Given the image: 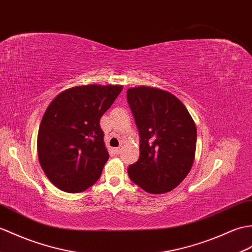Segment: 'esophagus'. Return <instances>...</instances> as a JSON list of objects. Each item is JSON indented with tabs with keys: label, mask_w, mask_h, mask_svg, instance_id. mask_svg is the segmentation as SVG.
Listing matches in <instances>:
<instances>
[{
	"label": "esophagus",
	"mask_w": 252,
	"mask_h": 252,
	"mask_svg": "<svg viewBox=\"0 0 252 252\" xmlns=\"http://www.w3.org/2000/svg\"><path fill=\"white\" fill-rule=\"evenodd\" d=\"M121 150H122V148H121V147H117V148H115V149H114L115 154H117V155H119V154L121 153Z\"/></svg>",
	"instance_id": "34e87169"
}]
</instances>
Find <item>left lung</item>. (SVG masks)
<instances>
[{
  "instance_id": "left-lung-1",
  "label": "left lung",
  "mask_w": 252,
  "mask_h": 252,
  "mask_svg": "<svg viewBox=\"0 0 252 252\" xmlns=\"http://www.w3.org/2000/svg\"><path fill=\"white\" fill-rule=\"evenodd\" d=\"M139 133V158L128 177L146 192L172 191L189 174L195 156L196 126L188 109L167 91L139 86L126 91Z\"/></svg>"
}]
</instances>
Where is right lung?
I'll return each instance as SVG.
<instances>
[{
  "mask_svg": "<svg viewBox=\"0 0 252 252\" xmlns=\"http://www.w3.org/2000/svg\"><path fill=\"white\" fill-rule=\"evenodd\" d=\"M122 91L118 85H87L59 93L47 107L37 134L46 176L68 193L85 191L99 178L108 153L99 119Z\"/></svg>",
  "mask_w": 252,
  "mask_h": 252,
  "instance_id": "right-lung-1",
  "label": "right lung"
}]
</instances>
